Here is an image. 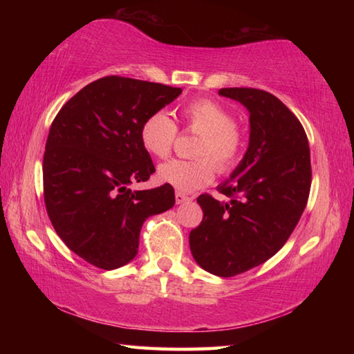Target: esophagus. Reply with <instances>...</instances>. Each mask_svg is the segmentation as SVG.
Here are the masks:
<instances>
[{
  "label": "esophagus",
  "instance_id": "obj_1",
  "mask_svg": "<svg viewBox=\"0 0 354 354\" xmlns=\"http://www.w3.org/2000/svg\"><path fill=\"white\" fill-rule=\"evenodd\" d=\"M175 198H176V205H184V203H189L192 200L189 195L183 194V192H176Z\"/></svg>",
  "mask_w": 354,
  "mask_h": 354
}]
</instances>
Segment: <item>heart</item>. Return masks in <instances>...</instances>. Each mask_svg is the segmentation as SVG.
I'll use <instances>...</instances> for the list:
<instances>
[{
  "mask_svg": "<svg viewBox=\"0 0 354 354\" xmlns=\"http://www.w3.org/2000/svg\"><path fill=\"white\" fill-rule=\"evenodd\" d=\"M181 117L185 129L200 134L195 148L198 159H171L159 167L158 178L179 192H194L212 181L215 169L220 175L236 169L243 154L245 136L234 115L209 98L190 101L181 109ZM176 136V123L164 111L149 115L140 128L143 149L158 159H165L171 153Z\"/></svg>",
  "mask_w": 354,
  "mask_h": 354,
  "instance_id": "1",
  "label": "heart"
}]
</instances>
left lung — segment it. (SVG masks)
<instances>
[{"mask_svg": "<svg viewBox=\"0 0 354 354\" xmlns=\"http://www.w3.org/2000/svg\"><path fill=\"white\" fill-rule=\"evenodd\" d=\"M250 112V143L230 179L218 185L230 201L209 194L196 201L203 221L190 231L194 259L221 278L261 266L283 248L306 207L310 151L304 128L283 101L251 87L220 88Z\"/></svg>", "mask_w": 354, "mask_h": 354, "instance_id": "obj_1", "label": "left lung"}]
</instances>
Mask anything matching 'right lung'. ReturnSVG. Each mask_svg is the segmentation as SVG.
<instances>
[{
	"label": "right lung",
	"mask_w": 354,
	"mask_h": 354,
	"mask_svg": "<svg viewBox=\"0 0 354 354\" xmlns=\"http://www.w3.org/2000/svg\"><path fill=\"white\" fill-rule=\"evenodd\" d=\"M181 88L123 76L87 84L53 120L44 198L57 236L84 261L113 270L133 261L143 221L175 205L171 185L131 190L156 171L140 128Z\"/></svg>",
	"instance_id": "right-lung-1"
}]
</instances>
